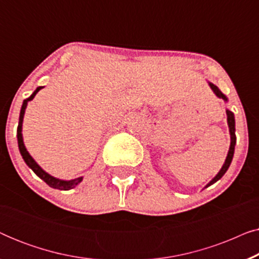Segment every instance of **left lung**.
Returning <instances> with one entry per match:
<instances>
[{
    "label": "left lung",
    "instance_id": "1",
    "mask_svg": "<svg viewBox=\"0 0 259 259\" xmlns=\"http://www.w3.org/2000/svg\"><path fill=\"white\" fill-rule=\"evenodd\" d=\"M208 84H210L211 90L214 92V94L217 95L218 98L223 99V100H224V101H228V98H226L225 95L222 93L221 90H219V88H218L217 86H215V84L211 83V82H208ZM226 115H228V125H229V130H230V136H231V144H230V148H229V152H228V157H226V159H225V162H224V165H223V167L221 168V171L218 172V175L215 176L214 178L212 179L211 182L208 183L207 185L205 186V187H208V186H210V185H212V184H214L215 182H218V180L221 179L222 177L225 175V172L228 171V168L230 167V164H231V161H232L233 153H235V145H236V133H235V131H236V128H235V115H233V113H232L231 111H229V109H226Z\"/></svg>",
    "mask_w": 259,
    "mask_h": 259
}]
</instances>
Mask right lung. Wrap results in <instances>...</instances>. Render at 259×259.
Returning a JSON list of instances; mask_svg holds the SVG:
<instances>
[{
  "label": "right lung",
  "instance_id": "1",
  "mask_svg": "<svg viewBox=\"0 0 259 259\" xmlns=\"http://www.w3.org/2000/svg\"><path fill=\"white\" fill-rule=\"evenodd\" d=\"M41 88H44V87H37L36 90L34 91V93L31 94L29 98L26 99V100L23 101L22 107H21L20 119H19V126H17V143H19V150H20L21 155H22L24 162H26V164L29 166L31 169H33L34 173L38 177V178H41L46 184H47V185L53 187V189H58V190H62V191H68L70 189H73V187H75L77 184H80L81 180H82V177H79V178H75V179H72V180H61V179L55 178V177H53L51 175H48V173L46 172V171H44V169H42L40 166L37 165V162L35 161L33 158H31V155L28 153L27 148H26V146H24V144H23L22 122H23L24 112H26L28 101L33 100L34 97H35V95H36V93L41 90Z\"/></svg>",
  "mask_w": 259,
  "mask_h": 259
}]
</instances>
